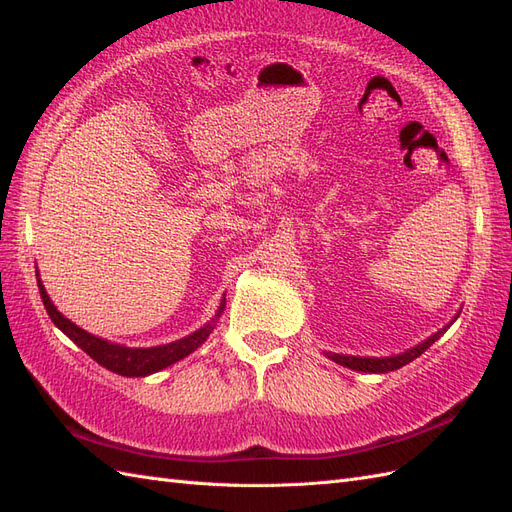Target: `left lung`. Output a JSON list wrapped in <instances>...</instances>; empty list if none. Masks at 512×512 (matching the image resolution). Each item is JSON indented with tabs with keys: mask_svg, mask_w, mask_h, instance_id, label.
<instances>
[{
	"mask_svg": "<svg viewBox=\"0 0 512 512\" xmlns=\"http://www.w3.org/2000/svg\"><path fill=\"white\" fill-rule=\"evenodd\" d=\"M457 317H459V313H457ZM455 317V319H457ZM452 319V321H455ZM450 321V324H452ZM450 324L448 326H444L442 330H437L435 334H431L429 339H425L422 343H418L416 347H412V349H407V352H403V354H397V356H386V358H362V356H343V354H332V352H328L326 356L330 358V360H334L337 364H341V367H347V369H354V371H364V373H388V371H397V369H401V367H405V364H410L412 360H416L420 354H425L427 349L442 337V334L450 328Z\"/></svg>",
	"mask_w": 512,
	"mask_h": 512,
	"instance_id": "1",
	"label": "left lung"
}]
</instances>
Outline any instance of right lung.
I'll return each instance as SVG.
<instances>
[{
    "label": "right lung",
    "mask_w": 512,
    "mask_h": 512,
    "mask_svg": "<svg viewBox=\"0 0 512 512\" xmlns=\"http://www.w3.org/2000/svg\"><path fill=\"white\" fill-rule=\"evenodd\" d=\"M36 276H38V289H40L42 304H45V309H47L53 324L60 328L70 341H75L87 356L94 358L100 367H105V369L118 373V375H124V377H145L150 373L163 371L169 367V364L186 358L188 354H193L195 349L210 337V332L214 330V321L221 317V313L225 309V298H223L221 306H218V311H216V317L210 321V324L199 328L193 334H188V337H184L180 341H173L167 345H156V347H126V345L98 339V337H94V334L79 328L77 324H72L68 317H64L60 311L55 309V304L47 296V289H45V285H42L38 272H36Z\"/></svg>",
    "instance_id": "right-lung-1"
}]
</instances>
